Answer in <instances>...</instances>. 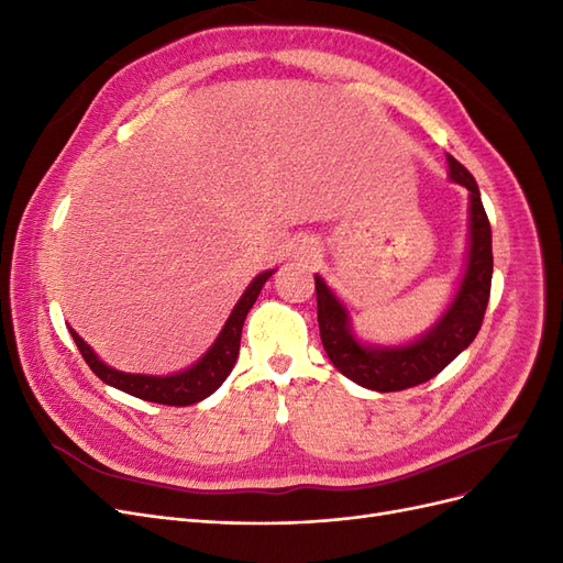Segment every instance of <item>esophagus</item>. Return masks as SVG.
Wrapping results in <instances>:
<instances>
[{
    "mask_svg": "<svg viewBox=\"0 0 563 563\" xmlns=\"http://www.w3.org/2000/svg\"><path fill=\"white\" fill-rule=\"evenodd\" d=\"M312 253H317V246L310 240H298L294 244V255H296V258H310Z\"/></svg>",
    "mask_w": 563,
    "mask_h": 563,
    "instance_id": "1",
    "label": "esophagus"
}]
</instances>
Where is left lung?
<instances>
[{
	"mask_svg": "<svg viewBox=\"0 0 563 563\" xmlns=\"http://www.w3.org/2000/svg\"><path fill=\"white\" fill-rule=\"evenodd\" d=\"M449 178L470 190V249L463 279L434 327L413 343L395 347L364 345L352 333L350 314L343 302L319 275L317 321L323 350L331 364L352 383L376 391H399L416 387L444 371L455 356L467 350L482 329L493 277L490 223L484 211L479 185L467 168L449 155Z\"/></svg>",
	"mask_w": 563,
	"mask_h": 563,
	"instance_id": "obj_1",
	"label": "left lung"
}]
</instances>
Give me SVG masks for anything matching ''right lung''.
I'll return each instance as SVG.
<instances>
[{
	"label": "right lung",
	"mask_w": 563,
	"mask_h": 563,
	"mask_svg": "<svg viewBox=\"0 0 563 563\" xmlns=\"http://www.w3.org/2000/svg\"><path fill=\"white\" fill-rule=\"evenodd\" d=\"M272 275H275V269H265L263 275H258L249 284L244 296L234 305V310L228 317L223 331L218 333L216 343L209 347V352L190 368L172 373V376H143V373H124V371L110 368L108 364L98 360V354L84 343L73 329H70V335L75 340V345L79 347L84 362L91 366V371L106 385H112L117 389L126 391V395L145 399V401H155L164 406H190L211 397L230 376V371L236 364V354H240L244 319L253 308V302L258 300L265 282Z\"/></svg>",
	"instance_id": "obj_1"
}]
</instances>
